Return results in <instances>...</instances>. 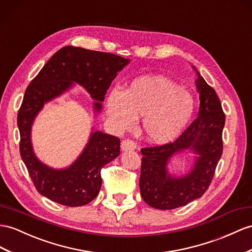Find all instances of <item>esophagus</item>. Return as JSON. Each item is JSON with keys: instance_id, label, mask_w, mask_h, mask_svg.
I'll return each mask as SVG.
<instances>
[{"instance_id": "obj_1", "label": "esophagus", "mask_w": 252, "mask_h": 252, "mask_svg": "<svg viewBox=\"0 0 252 252\" xmlns=\"http://www.w3.org/2000/svg\"><path fill=\"white\" fill-rule=\"evenodd\" d=\"M136 149V144L134 141L130 139H125L122 140L121 143V150L122 151H130V150H135Z\"/></svg>"}]
</instances>
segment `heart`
<instances>
[{"label": "heart", "mask_w": 252, "mask_h": 252, "mask_svg": "<svg viewBox=\"0 0 252 252\" xmlns=\"http://www.w3.org/2000/svg\"><path fill=\"white\" fill-rule=\"evenodd\" d=\"M106 113L117 131L130 130L141 116L140 130L150 143L162 145L177 138L195 109L191 94L160 76L134 80L122 90L113 89L106 98Z\"/></svg>", "instance_id": "heart-1"}]
</instances>
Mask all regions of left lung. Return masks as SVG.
<instances>
[{"mask_svg":"<svg viewBox=\"0 0 252 252\" xmlns=\"http://www.w3.org/2000/svg\"><path fill=\"white\" fill-rule=\"evenodd\" d=\"M196 71V88L200 106L198 117L176 141L158 147L144 148L140 152V195L158 210H172L201 197L209 189L222 154V130L225 116L215 90ZM195 154L192 169L183 176H172L169 160L183 152Z\"/></svg>","mask_w":252,"mask_h":252,"instance_id":"8db88e82","label":"left lung"}]
</instances>
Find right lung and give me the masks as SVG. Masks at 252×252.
I'll use <instances>...</instances> for the list:
<instances>
[{
    "mask_svg": "<svg viewBox=\"0 0 252 252\" xmlns=\"http://www.w3.org/2000/svg\"><path fill=\"white\" fill-rule=\"evenodd\" d=\"M130 63L118 55L67 46L51 57L28 86L18 113L20 154L40 195L66 206H82L98 196L102 185L101 169L120 154V140L101 131L90 132L88 143L66 168H52L38 159L32 145V126L46 103L69 92L74 84L94 100V114L112 81Z\"/></svg>",
    "mask_w": 252,
    "mask_h": 252,
    "instance_id": "obj_1",
    "label": "right lung"
}]
</instances>
